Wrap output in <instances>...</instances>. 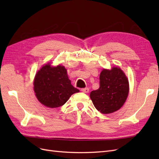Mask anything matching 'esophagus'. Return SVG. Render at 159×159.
Segmentation results:
<instances>
[{"mask_svg": "<svg viewBox=\"0 0 159 159\" xmlns=\"http://www.w3.org/2000/svg\"><path fill=\"white\" fill-rule=\"evenodd\" d=\"M81 91H82V92H84V93H88L89 89L88 88H82V89H81Z\"/></svg>", "mask_w": 159, "mask_h": 159, "instance_id": "34e87169", "label": "esophagus"}]
</instances>
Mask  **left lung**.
<instances>
[{
	"instance_id": "left-lung-1",
	"label": "left lung",
	"mask_w": 159,
	"mask_h": 159,
	"mask_svg": "<svg viewBox=\"0 0 159 159\" xmlns=\"http://www.w3.org/2000/svg\"><path fill=\"white\" fill-rule=\"evenodd\" d=\"M129 93V81L123 71L117 67L103 69L99 76V88L90 93L95 107L103 114L111 113L121 108Z\"/></svg>"
}]
</instances>
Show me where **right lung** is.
<instances>
[{
    "label": "right lung",
    "instance_id": "add662e5",
    "mask_svg": "<svg viewBox=\"0 0 159 159\" xmlns=\"http://www.w3.org/2000/svg\"><path fill=\"white\" fill-rule=\"evenodd\" d=\"M34 85L38 101L50 108L61 106L72 94L80 91L71 84L67 70L61 66H43L36 74Z\"/></svg>",
    "mask_w": 159,
    "mask_h": 159
}]
</instances>
